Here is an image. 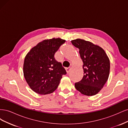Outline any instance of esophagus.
<instances>
[{
	"label": "esophagus",
	"instance_id": "34e87169",
	"mask_svg": "<svg viewBox=\"0 0 128 128\" xmlns=\"http://www.w3.org/2000/svg\"><path fill=\"white\" fill-rule=\"evenodd\" d=\"M66 72H67V73H68V72H70V70H72V67H68V68H66Z\"/></svg>",
	"mask_w": 128,
	"mask_h": 128
}]
</instances>
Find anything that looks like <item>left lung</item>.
Listing matches in <instances>:
<instances>
[{
    "label": "left lung",
    "instance_id": "left-lung-1",
    "mask_svg": "<svg viewBox=\"0 0 128 128\" xmlns=\"http://www.w3.org/2000/svg\"><path fill=\"white\" fill-rule=\"evenodd\" d=\"M72 43L79 48L83 61L84 76L75 87L81 94L92 96L97 94L106 83L110 75V61L104 50L92 42L80 38Z\"/></svg>",
    "mask_w": 128,
    "mask_h": 128
}]
</instances>
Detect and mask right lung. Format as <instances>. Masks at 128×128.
Instances as JSON below:
<instances>
[{
	"label": "right lung",
	"mask_w": 128,
	"mask_h": 128,
	"mask_svg": "<svg viewBox=\"0 0 128 128\" xmlns=\"http://www.w3.org/2000/svg\"><path fill=\"white\" fill-rule=\"evenodd\" d=\"M66 40L60 38L45 40L34 46L26 55L24 75L34 92L48 94L54 91L66 72L54 58L56 52Z\"/></svg>",
	"instance_id": "right-lung-1"
}]
</instances>
